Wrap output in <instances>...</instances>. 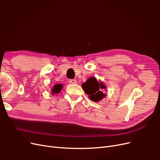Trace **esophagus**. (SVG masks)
I'll return each instance as SVG.
<instances>
[{
  "mask_svg": "<svg viewBox=\"0 0 160 160\" xmlns=\"http://www.w3.org/2000/svg\"><path fill=\"white\" fill-rule=\"evenodd\" d=\"M69 83L70 84H75V83H77V81L75 79H69Z\"/></svg>",
  "mask_w": 160,
  "mask_h": 160,
  "instance_id": "esophagus-1",
  "label": "esophagus"
}]
</instances>
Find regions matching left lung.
<instances>
[{
  "label": "left lung",
  "mask_w": 160,
  "mask_h": 160,
  "mask_svg": "<svg viewBox=\"0 0 160 160\" xmlns=\"http://www.w3.org/2000/svg\"><path fill=\"white\" fill-rule=\"evenodd\" d=\"M82 89L86 94L89 95V98L94 102L101 100L106 96L103 91H106L107 88L102 82L98 81L95 77H90L82 84Z\"/></svg>",
  "instance_id": "obj_1"
}]
</instances>
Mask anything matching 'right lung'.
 Returning <instances> with one entry per match:
<instances>
[{"label": "right lung", "instance_id": "add662e5", "mask_svg": "<svg viewBox=\"0 0 160 160\" xmlns=\"http://www.w3.org/2000/svg\"><path fill=\"white\" fill-rule=\"evenodd\" d=\"M62 88V84H56L51 89V93L53 94H57L59 93V92L61 91Z\"/></svg>", "mask_w": 160, "mask_h": 160}]
</instances>
